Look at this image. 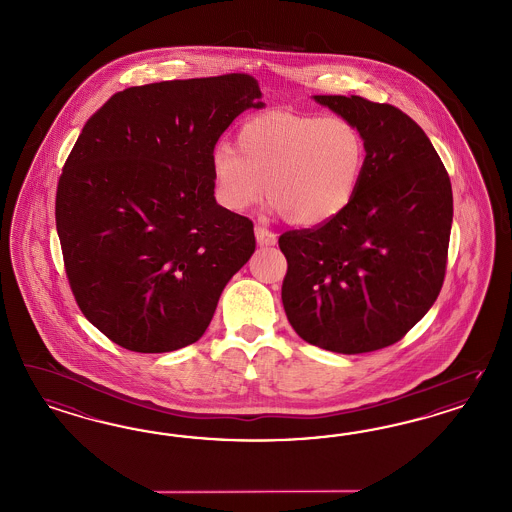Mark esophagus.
<instances>
[{"mask_svg":"<svg viewBox=\"0 0 512 512\" xmlns=\"http://www.w3.org/2000/svg\"><path fill=\"white\" fill-rule=\"evenodd\" d=\"M254 233H256V241L260 247H273L277 243V235L264 226H256Z\"/></svg>","mask_w":512,"mask_h":512,"instance_id":"obj_1","label":"esophagus"}]
</instances>
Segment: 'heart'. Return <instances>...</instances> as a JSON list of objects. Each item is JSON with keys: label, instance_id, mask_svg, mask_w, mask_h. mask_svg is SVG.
I'll list each match as a JSON object with an SVG mask.
<instances>
[{"label": "heart", "instance_id": "1", "mask_svg": "<svg viewBox=\"0 0 512 512\" xmlns=\"http://www.w3.org/2000/svg\"><path fill=\"white\" fill-rule=\"evenodd\" d=\"M365 165V139L345 116L269 111L250 116L237 132V150L220 143L209 167L218 203L243 213L265 190L275 213L299 228L341 215L356 196Z\"/></svg>", "mask_w": 512, "mask_h": 512}]
</instances>
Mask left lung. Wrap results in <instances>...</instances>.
Returning a JSON list of instances; mask_svg holds the SVG:
<instances>
[{
  "label": "left lung",
  "mask_w": 512,
  "mask_h": 512,
  "mask_svg": "<svg viewBox=\"0 0 512 512\" xmlns=\"http://www.w3.org/2000/svg\"><path fill=\"white\" fill-rule=\"evenodd\" d=\"M365 139V165L347 209L314 230L286 231L282 305L314 347L362 354L397 343L441 292L452 186L428 135L394 105L313 96Z\"/></svg>",
  "instance_id": "8db88e82"
}]
</instances>
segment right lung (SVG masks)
<instances>
[{
    "mask_svg": "<svg viewBox=\"0 0 512 512\" xmlns=\"http://www.w3.org/2000/svg\"><path fill=\"white\" fill-rule=\"evenodd\" d=\"M243 73L132 86L84 124L56 192L67 279L84 316L133 352L196 343L256 248L247 216L215 199L209 156L262 109Z\"/></svg>",
    "mask_w": 512,
    "mask_h": 512,
    "instance_id": "add662e5",
    "label": "right lung"
}]
</instances>
